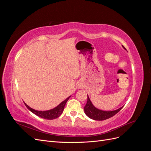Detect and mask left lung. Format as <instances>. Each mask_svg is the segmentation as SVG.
I'll return each instance as SVG.
<instances>
[{"label":"left lung","mask_w":151,"mask_h":151,"mask_svg":"<svg viewBox=\"0 0 151 151\" xmlns=\"http://www.w3.org/2000/svg\"><path fill=\"white\" fill-rule=\"evenodd\" d=\"M122 108L123 106L120 108L119 109H116V110L109 111L100 110V109L94 106V105L92 104V103H91V100L88 95V101H87L86 106L84 107V112L86 113V115L90 118H91V119L101 121V120L108 119V118L113 116L114 115H116L118 111H120V110H121V109Z\"/></svg>","instance_id":"8db88e82"}]
</instances>
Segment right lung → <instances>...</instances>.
Returning a JSON list of instances; mask_svg holds the SVG:
<instances>
[{
	"mask_svg": "<svg viewBox=\"0 0 151 151\" xmlns=\"http://www.w3.org/2000/svg\"><path fill=\"white\" fill-rule=\"evenodd\" d=\"M70 98V96L68 97L66 99L64 100V101H62L60 104H58L57 107H55L53 109H50V110H48V111L35 110V109L31 108L29 106H28V105H27L25 103H24L29 110H30L32 113H33L38 116H40V117L44 118V119H46V120H53V119H55V118L60 116V115L63 111V109H64L65 105L67 101H68V99H69Z\"/></svg>",
	"mask_w": 151,
	"mask_h": 151,
	"instance_id": "1",
	"label": "right lung"
}]
</instances>
